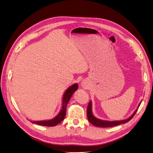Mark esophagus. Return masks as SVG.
I'll list each match as a JSON object with an SVG mask.
<instances>
[{"instance_id": "esophagus-1", "label": "esophagus", "mask_w": 153, "mask_h": 153, "mask_svg": "<svg viewBox=\"0 0 153 153\" xmlns=\"http://www.w3.org/2000/svg\"><path fill=\"white\" fill-rule=\"evenodd\" d=\"M81 86H82V87H85V88L87 87V85L85 81L81 82Z\"/></svg>"}]
</instances>
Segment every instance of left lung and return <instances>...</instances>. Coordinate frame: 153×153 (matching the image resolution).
I'll list each match as a JSON object with an SVG mask.
<instances>
[{
    "label": "left lung",
    "mask_w": 153,
    "mask_h": 153,
    "mask_svg": "<svg viewBox=\"0 0 153 153\" xmlns=\"http://www.w3.org/2000/svg\"><path fill=\"white\" fill-rule=\"evenodd\" d=\"M142 103V101H140V103H139L138 107L134 111V112H133V114L129 117L128 118L125 119V120H119V121H108V120H101L97 118L93 114V112H92V101H90V102L88 103V107H87V117L88 121L92 123L93 125H94L96 127H112L114 126H116V125H121V124H124L128 122V121H130L133 116H134L136 114V112H137L138 109V107H140V105Z\"/></svg>",
    "instance_id": "obj_1"
}]
</instances>
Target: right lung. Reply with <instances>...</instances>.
<instances>
[{"instance_id": "1", "label": "right lung", "mask_w": 153, "mask_h": 153, "mask_svg": "<svg viewBox=\"0 0 153 153\" xmlns=\"http://www.w3.org/2000/svg\"><path fill=\"white\" fill-rule=\"evenodd\" d=\"M78 88V84L75 83L69 87L66 90L65 93L62 95V104L60 111L59 112L58 114L53 117L52 119L41 120V121H30L32 123H36L39 125H42V126L47 127H53L56 126L57 124L60 123L61 121L64 120L66 115V105H67L68 101H70L71 97L72 96L73 94Z\"/></svg>"}]
</instances>
